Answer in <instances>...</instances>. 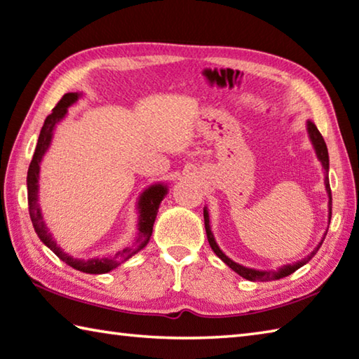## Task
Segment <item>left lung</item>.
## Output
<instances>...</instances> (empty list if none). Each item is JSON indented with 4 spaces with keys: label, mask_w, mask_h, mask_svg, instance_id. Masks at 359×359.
<instances>
[{
    "label": "left lung",
    "mask_w": 359,
    "mask_h": 359,
    "mask_svg": "<svg viewBox=\"0 0 359 359\" xmlns=\"http://www.w3.org/2000/svg\"><path fill=\"white\" fill-rule=\"evenodd\" d=\"M308 133H309V138H311V142L312 146H314L316 149V154H317V158L320 160L322 166L325 169V172L328 174V169H330V158H328V149H327V144H325V140L323 136L320 135V132H318L316 123L308 121ZM325 187H327V193H328V198H330V202H328V219H331V205H333V201H331V188H330V180H328V175L325 177ZM204 223H205V232H207V240L208 243H210L213 252L217 254V256L223 260V262L229 266V269H232L236 273H238L240 276L248 279V281H275V279H281V278H285L292 275L293 271H297L299 266H303L304 264H308L309 260L316 256V252L318 251V248L322 246L323 243V238L322 242L317 245V248L314 251H312L308 257H304L303 260H299V262H295V264H290V265H284L281 266V269L278 270H266V271H260V270H254V269H246V266L240 265L237 262H233V260H231L229 257L226 256V254L219 250V246L217 245V242H215V237L213 233L210 231V218H208V212L207 208H204ZM325 236H327V232H325Z\"/></svg>",
    "instance_id": "8db88e82"
}]
</instances>
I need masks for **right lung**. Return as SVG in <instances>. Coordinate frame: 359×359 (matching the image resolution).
I'll use <instances>...</instances> for the list:
<instances>
[{
  "label": "right lung",
  "instance_id": "obj_1",
  "mask_svg": "<svg viewBox=\"0 0 359 359\" xmlns=\"http://www.w3.org/2000/svg\"><path fill=\"white\" fill-rule=\"evenodd\" d=\"M80 95L81 94L78 93L64 94L62 99L57 102V105L53 108V111L47 116V119L43 122V127L37 140L36 151H34V155H32L31 165L28 169V177H26V185H28V205H29V217L32 221V226H34L36 233L39 236V238L42 240V243L45 246H48L50 250L62 260V262L70 265L72 269L80 270L83 273H90V275H102V273H108L114 270L116 266H119L121 264L126 262L127 259L135 256L136 252L141 251L142 248L149 243V240H151V236H152V227L155 223V218H157L160 202L166 196L168 187L163 184L151 185L140 196L138 238L135 240V243L132 246L123 248L122 251H117L116 254H113V256L94 257V259L84 260V259H74L56 245L53 237H51V233L47 229V226H45L41 207H39V202H37L39 201V171H41V161H42L43 154L48 151L51 138H53V130L56 127V123L67 114V108L70 105H74V103L80 99Z\"/></svg>",
  "mask_w": 359,
  "mask_h": 359
}]
</instances>
